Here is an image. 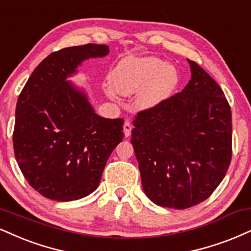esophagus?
<instances>
[{
	"mask_svg": "<svg viewBox=\"0 0 251 251\" xmlns=\"http://www.w3.org/2000/svg\"><path fill=\"white\" fill-rule=\"evenodd\" d=\"M131 131H132V125H131V123H129L128 120H126L125 124H124V134H125L126 138L131 135Z\"/></svg>",
	"mask_w": 251,
	"mask_h": 251,
	"instance_id": "obj_1",
	"label": "esophagus"
}]
</instances>
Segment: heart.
Here are the masks:
<instances>
[{
    "label": "heart",
    "instance_id": "heart-1",
    "mask_svg": "<svg viewBox=\"0 0 251 251\" xmlns=\"http://www.w3.org/2000/svg\"><path fill=\"white\" fill-rule=\"evenodd\" d=\"M113 87H106L110 98L116 92L133 96L140 110H152L171 98L180 83V75L175 65L155 56H127L113 66L108 75Z\"/></svg>",
    "mask_w": 251,
    "mask_h": 251
}]
</instances>
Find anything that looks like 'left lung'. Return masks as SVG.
<instances>
[{"label":"left lung","instance_id":"obj_1","mask_svg":"<svg viewBox=\"0 0 251 251\" xmlns=\"http://www.w3.org/2000/svg\"><path fill=\"white\" fill-rule=\"evenodd\" d=\"M187 62L189 83L160 106L139 112L131 139L145 194L175 209L209 198L231 160V111L225 93L200 65Z\"/></svg>","mask_w":251,"mask_h":251}]
</instances>
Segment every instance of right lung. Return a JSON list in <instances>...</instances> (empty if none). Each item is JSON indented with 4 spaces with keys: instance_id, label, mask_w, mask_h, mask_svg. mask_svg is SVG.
<instances>
[{
    "instance_id": "add662e5",
    "label": "right lung",
    "mask_w": 251,
    "mask_h": 251,
    "mask_svg": "<svg viewBox=\"0 0 251 251\" xmlns=\"http://www.w3.org/2000/svg\"><path fill=\"white\" fill-rule=\"evenodd\" d=\"M108 52L107 45L90 43L50 53L19 97L15 158L29 185L50 200L75 201L95 192L124 138V119L98 116L85 87L69 80L83 62Z\"/></svg>"
}]
</instances>
